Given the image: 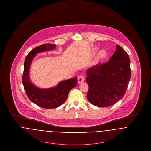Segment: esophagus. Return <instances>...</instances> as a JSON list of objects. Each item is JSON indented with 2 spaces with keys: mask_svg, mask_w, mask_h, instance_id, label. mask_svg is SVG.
<instances>
[{
  "mask_svg": "<svg viewBox=\"0 0 151 151\" xmlns=\"http://www.w3.org/2000/svg\"><path fill=\"white\" fill-rule=\"evenodd\" d=\"M85 80V77L83 76L82 75H80V76L78 77L77 78V82L78 83H82Z\"/></svg>",
  "mask_w": 151,
  "mask_h": 151,
  "instance_id": "34e87169",
  "label": "esophagus"
}]
</instances>
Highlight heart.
<instances>
[{"mask_svg": "<svg viewBox=\"0 0 151 151\" xmlns=\"http://www.w3.org/2000/svg\"><path fill=\"white\" fill-rule=\"evenodd\" d=\"M107 55V52L105 50H101L99 54H98V57L99 58H104Z\"/></svg>", "mask_w": 151, "mask_h": 151, "instance_id": "heart-1", "label": "heart"}]
</instances>
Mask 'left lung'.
I'll use <instances>...</instances> for the list:
<instances>
[{"mask_svg":"<svg viewBox=\"0 0 151 151\" xmlns=\"http://www.w3.org/2000/svg\"><path fill=\"white\" fill-rule=\"evenodd\" d=\"M116 48L109 62L96 65L86 72L87 99L99 107H109L121 100L130 80V58L119 45Z\"/></svg>","mask_w":151,"mask_h":151,"instance_id":"left-lung-1","label":"left lung"}]
</instances>
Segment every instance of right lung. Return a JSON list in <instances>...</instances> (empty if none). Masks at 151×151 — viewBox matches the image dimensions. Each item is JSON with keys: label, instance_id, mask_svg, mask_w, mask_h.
Instances as JSON below:
<instances>
[{"label": "right lung", "instance_id": "add662e5", "mask_svg": "<svg viewBox=\"0 0 151 151\" xmlns=\"http://www.w3.org/2000/svg\"><path fill=\"white\" fill-rule=\"evenodd\" d=\"M56 44H44L36 47L27 54L24 63L22 83L28 98L38 106L44 109L59 107L66 101L70 91L77 85V78L74 77L59 83L54 88L40 89L33 85L29 79V69L34 57L38 53L52 50Z\"/></svg>", "mask_w": 151, "mask_h": 151}]
</instances>
